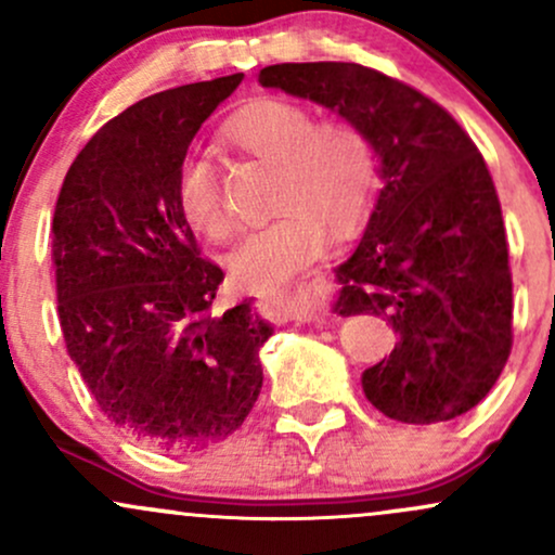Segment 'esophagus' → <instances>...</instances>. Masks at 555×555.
I'll return each instance as SVG.
<instances>
[{"mask_svg":"<svg viewBox=\"0 0 555 555\" xmlns=\"http://www.w3.org/2000/svg\"><path fill=\"white\" fill-rule=\"evenodd\" d=\"M266 310H279L284 318L297 323H321L323 313L321 308L313 302L308 289H282V292H269V295L260 297Z\"/></svg>","mask_w":555,"mask_h":555,"instance_id":"esophagus-1","label":"esophagus"}]
</instances>
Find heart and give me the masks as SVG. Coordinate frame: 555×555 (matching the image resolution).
Instances as JSON below:
<instances>
[{
    "mask_svg": "<svg viewBox=\"0 0 555 555\" xmlns=\"http://www.w3.org/2000/svg\"><path fill=\"white\" fill-rule=\"evenodd\" d=\"M227 135L247 154L273 162L271 206L279 216L253 232L229 258L232 276L250 289H269L321 256L328 229L358 224L375 190V151L360 127L315 122L305 106L258 99L234 114ZM177 206L201 237L234 234L214 164L188 154L177 171Z\"/></svg>",
    "mask_w": 555,
    "mask_h": 555,
    "instance_id": "b5f03b06",
    "label": "heart"
}]
</instances>
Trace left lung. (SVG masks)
Returning <instances> with one entry per match:
<instances>
[{"label": "left lung", "mask_w": 555, "mask_h": 555, "mask_svg": "<svg viewBox=\"0 0 555 555\" xmlns=\"http://www.w3.org/2000/svg\"><path fill=\"white\" fill-rule=\"evenodd\" d=\"M258 82L339 114L378 156L373 211L334 269V313L384 315L399 336L362 373L367 401L410 425L469 412L506 365L514 308L501 203L475 143L428 95L354 62H284Z\"/></svg>", "instance_id": "1"}]
</instances>
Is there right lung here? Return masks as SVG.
<instances>
[{
    "mask_svg": "<svg viewBox=\"0 0 555 555\" xmlns=\"http://www.w3.org/2000/svg\"><path fill=\"white\" fill-rule=\"evenodd\" d=\"M245 75L169 88L109 119L69 167L54 211L67 352L106 417L151 449L221 443L263 386L273 326L253 299L214 313L224 271L197 253L177 171Z\"/></svg>",
    "mask_w": 555,
    "mask_h": 555,
    "instance_id": "add662e5",
    "label": "right lung"
}]
</instances>
